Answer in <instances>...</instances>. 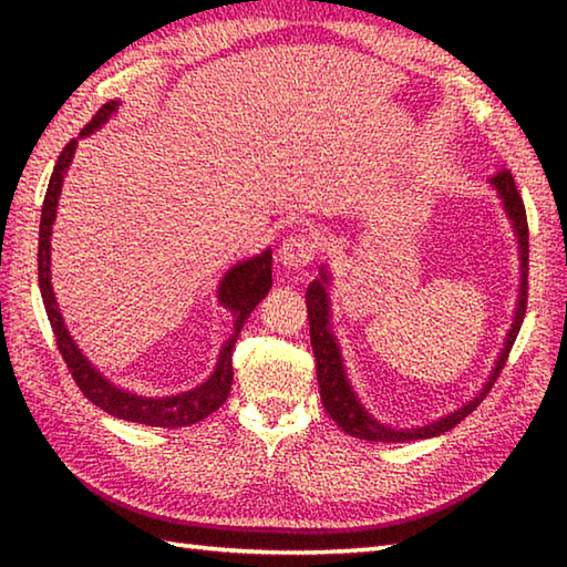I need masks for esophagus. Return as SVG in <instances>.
Here are the masks:
<instances>
[{
	"mask_svg": "<svg viewBox=\"0 0 567 567\" xmlns=\"http://www.w3.org/2000/svg\"><path fill=\"white\" fill-rule=\"evenodd\" d=\"M315 239L305 233H295L285 239L280 245V262L287 267V270H302V267L310 265L315 260Z\"/></svg>",
	"mask_w": 567,
	"mask_h": 567,
	"instance_id": "1",
	"label": "esophagus"
}]
</instances>
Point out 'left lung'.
Instances as JSON below:
<instances>
[{"label":"left lung","instance_id":"1","mask_svg":"<svg viewBox=\"0 0 567 567\" xmlns=\"http://www.w3.org/2000/svg\"><path fill=\"white\" fill-rule=\"evenodd\" d=\"M491 187L497 192V197L503 199V209L507 219H511L513 233L517 239V255H520V285H517V300H515V312H513V324L505 334V342L501 352H497L495 368L487 375L483 390L477 392L475 398H470L463 405L455 408L447 415L422 422V425L412 427H395L380 422L372 412L362 405L358 392H354L352 382L348 378V370H344L340 342L332 332V307H330V280L332 275L328 265L320 267V277L312 280L307 287L305 302H307V318H310V342L315 352V362H318V385H320V398L324 410L330 412V417L338 422L344 433L360 440H372V443H408V440H425V437H437L453 430L460 420H465L470 412H473L483 398L491 392L493 382L501 375L503 364L511 354L513 342L520 332V324L525 318V305H527V217H525V205L520 199V192L515 187V179L511 169H497L491 177Z\"/></svg>","mask_w":567,"mask_h":567}]
</instances>
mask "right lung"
<instances>
[{"label": "right lung", "instance_id": "right-lung-1", "mask_svg": "<svg viewBox=\"0 0 567 567\" xmlns=\"http://www.w3.org/2000/svg\"><path fill=\"white\" fill-rule=\"evenodd\" d=\"M117 110L120 102L104 104V107L94 114L87 127L82 130L80 137H87V134L97 132L104 122H110L114 114H117ZM74 152L76 140H72L70 145L62 150V155L54 165L50 187H47L42 205L40 255H37L40 257V290L44 310L54 330L56 344H60L62 358L66 362V368H70L76 385H80V390L87 395V400L94 402L100 410L110 412V415L152 427L195 425V422L205 420L207 415H213L215 410L223 408V402L229 395V388H233V348L239 332L245 328L249 312L265 300V295L270 292L272 287V249L267 247L265 252L233 265L223 275V280H219L217 302L233 315V334H229L223 342V348H219L215 370L209 372V378L205 382H199V385L192 390L175 392V395H140V392L114 385L107 375H102V372L94 368L87 360V354L80 350V344L74 342L70 330H66L60 305H56V297L52 290V225L56 219V205H60L62 185L66 169H70L74 159Z\"/></svg>", "mask_w": 567, "mask_h": 567}]
</instances>
